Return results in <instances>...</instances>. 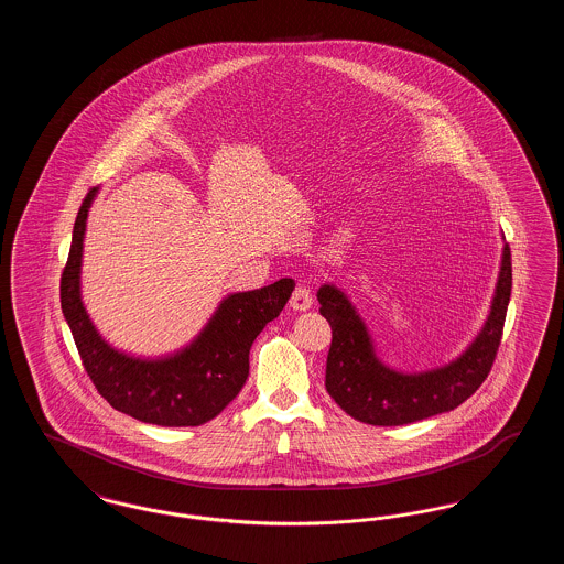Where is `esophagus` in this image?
Wrapping results in <instances>:
<instances>
[{"instance_id":"obj_1","label":"esophagus","mask_w":564,"mask_h":564,"mask_svg":"<svg viewBox=\"0 0 564 564\" xmlns=\"http://www.w3.org/2000/svg\"><path fill=\"white\" fill-rule=\"evenodd\" d=\"M290 304H292L294 311H308V308L313 306V292H311V288L297 285L294 290V294H292Z\"/></svg>"}]
</instances>
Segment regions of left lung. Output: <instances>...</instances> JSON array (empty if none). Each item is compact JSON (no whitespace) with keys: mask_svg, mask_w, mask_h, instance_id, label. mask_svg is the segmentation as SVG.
<instances>
[{"mask_svg":"<svg viewBox=\"0 0 564 564\" xmlns=\"http://www.w3.org/2000/svg\"><path fill=\"white\" fill-rule=\"evenodd\" d=\"M511 295V251L503 247L501 272L482 332L460 357L423 375H402L382 366L368 329L347 295L334 285L317 292L322 315L332 325L325 389L355 421L395 427L455 410L471 398L490 372L503 336Z\"/></svg>","mask_w":564,"mask_h":564,"instance_id":"left-lung-1","label":"left lung"}]
</instances>
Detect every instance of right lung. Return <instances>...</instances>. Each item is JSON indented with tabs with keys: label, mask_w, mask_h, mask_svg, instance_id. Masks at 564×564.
Masks as SVG:
<instances>
[{
	"label": "right lung",
	"mask_w": 564,
	"mask_h": 564,
	"mask_svg": "<svg viewBox=\"0 0 564 564\" xmlns=\"http://www.w3.org/2000/svg\"><path fill=\"white\" fill-rule=\"evenodd\" d=\"M97 189H88L74 224L69 258L61 274V308L74 334L82 366L111 408L141 423L196 427L232 402L249 375V349L267 323L279 317L294 279L228 295L200 336L164 359H137L111 349L88 319L80 300L82 241Z\"/></svg>",
	"instance_id": "1"
}]
</instances>
